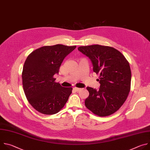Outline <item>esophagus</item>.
<instances>
[{
	"mask_svg": "<svg viewBox=\"0 0 150 150\" xmlns=\"http://www.w3.org/2000/svg\"><path fill=\"white\" fill-rule=\"evenodd\" d=\"M73 89H74V90H75V91H79V90H81V88H77V87H74Z\"/></svg>",
	"mask_w": 150,
	"mask_h": 150,
	"instance_id": "obj_1",
	"label": "esophagus"
}]
</instances>
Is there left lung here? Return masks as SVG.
Wrapping results in <instances>:
<instances>
[{
	"label": "left lung",
	"mask_w": 150,
	"mask_h": 150,
	"mask_svg": "<svg viewBox=\"0 0 150 150\" xmlns=\"http://www.w3.org/2000/svg\"><path fill=\"white\" fill-rule=\"evenodd\" d=\"M78 50L88 57L93 71L100 75L99 90L87 87L89 96L85 100L87 108L99 116L117 111L130 91L131 71L125 56L117 50L98 45L81 46Z\"/></svg>",
	"instance_id": "left-lung-1"
}]
</instances>
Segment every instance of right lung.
Wrapping results in <instances>:
<instances>
[{
    "label": "right lung",
    "instance_id": "add662e5",
    "mask_svg": "<svg viewBox=\"0 0 150 150\" xmlns=\"http://www.w3.org/2000/svg\"><path fill=\"white\" fill-rule=\"evenodd\" d=\"M75 48L62 45L43 46L27 57L22 73L23 88L28 102L38 112L56 114L68 101L72 88L63 87L53 76L59 74L63 60Z\"/></svg>",
    "mask_w": 150,
    "mask_h": 150
}]
</instances>
